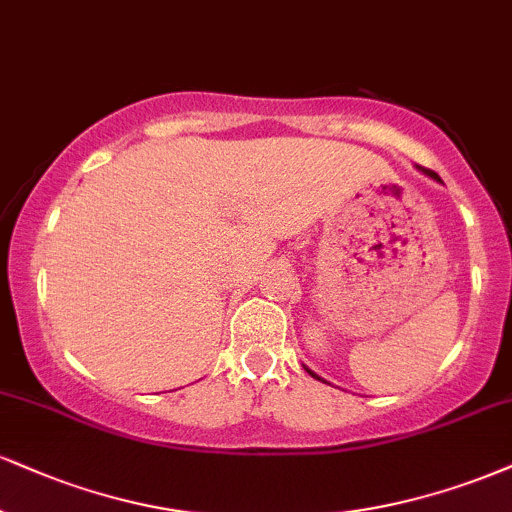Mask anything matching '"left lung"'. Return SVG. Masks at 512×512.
Masks as SVG:
<instances>
[{"label": "left lung", "instance_id": "1", "mask_svg": "<svg viewBox=\"0 0 512 512\" xmlns=\"http://www.w3.org/2000/svg\"><path fill=\"white\" fill-rule=\"evenodd\" d=\"M417 169H420V171H422V174H427L429 178H434V181H439V183H441V178H439V174H434V171H432V169H422V166H417ZM307 372H310V377H315L317 381H324L322 377H317V374H315V372H312V369H307Z\"/></svg>", "mask_w": 512, "mask_h": 512}]
</instances>
